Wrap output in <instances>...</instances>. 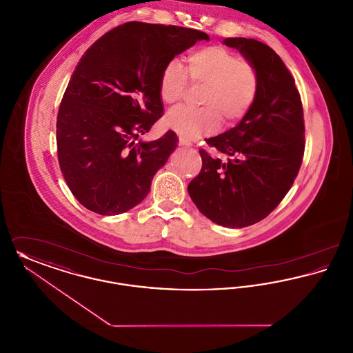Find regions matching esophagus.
I'll list each match as a JSON object with an SVG mask.
<instances>
[{
    "label": "esophagus",
    "mask_w": 353,
    "mask_h": 353,
    "mask_svg": "<svg viewBox=\"0 0 353 353\" xmlns=\"http://www.w3.org/2000/svg\"><path fill=\"white\" fill-rule=\"evenodd\" d=\"M179 145H181V147H192V143L188 141L184 137H180L179 139Z\"/></svg>",
    "instance_id": "esophagus-1"
}]
</instances>
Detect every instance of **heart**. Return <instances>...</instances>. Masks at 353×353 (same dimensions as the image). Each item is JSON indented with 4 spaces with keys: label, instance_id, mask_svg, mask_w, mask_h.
<instances>
[{
    "label": "heart",
    "instance_id": "heart-1",
    "mask_svg": "<svg viewBox=\"0 0 353 353\" xmlns=\"http://www.w3.org/2000/svg\"><path fill=\"white\" fill-rule=\"evenodd\" d=\"M188 81L201 85L200 110H179L168 115L164 124L185 139H197L216 132L222 119L233 125L245 118L258 98L261 78L256 68L234 51L222 46H208L186 57L185 70L176 59L163 70L159 83L161 101L176 108L184 99Z\"/></svg>",
    "mask_w": 353,
    "mask_h": 353
}]
</instances>
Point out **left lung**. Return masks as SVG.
I'll use <instances>...</instances> for the list:
<instances>
[{
	"label": "left lung",
	"mask_w": 353,
	"mask_h": 353,
	"mask_svg": "<svg viewBox=\"0 0 353 353\" xmlns=\"http://www.w3.org/2000/svg\"><path fill=\"white\" fill-rule=\"evenodd\" d=\"M223 43L256 68L261 88L234 128L206 139L226 160L200 150L202 168L188 192L205 217L234 229L266 219L285 199L302 165L304 119L295 81L275 51L252 38Z\"/></svg>",
	"instance_id": "1"
}]
</instances>
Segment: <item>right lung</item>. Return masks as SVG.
Masks as SVG:
<instances>
[{"mask_svg":"<svg viewBox=\"0 0 353 353\" xmlns=\"http://www.w3.org/2000/svg\"><path fill=\"white\" fill-rule=\"evenodd\" d=\"M202 39L209 35L196 29L134 21L84 52L57 118L59 167L84 208L115 216L147 197L179 139L173 131L147 143L137 139L163 117V70Z\"/></svg>","mask_w":353,"mask_h":353,"instance_id":"add662e5","label":"right lung"}]
</instances>
